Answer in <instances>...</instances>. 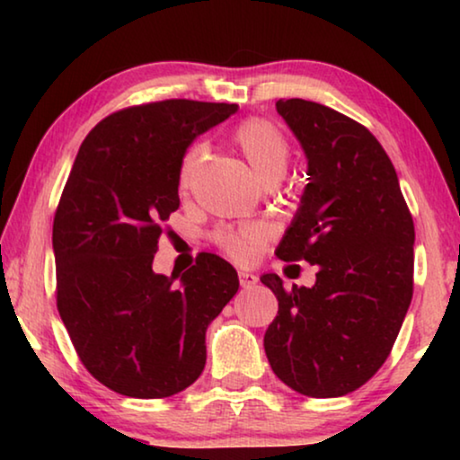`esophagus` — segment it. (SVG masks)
I'll use <instances>...</instances> for the list:
<instances>
[{
    "label": "esophagus",
    "instance_id": "1",
    "mask_svg": "<svg viewBox=\"0 0 460 460\" xmlns=\"http://www.w3.org/2000/svg\"><path fill=\"white\" fill-rule=\"evenodd\" d=\"M238 280H241L243 288H251L257 285V276L253 272H249V270H241V272H238Z\"/></svg>",
    "mask_w": 460,
    "mask_h": 460
}]
</instances>
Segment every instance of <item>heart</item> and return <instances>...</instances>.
I'll use <instances>...</instances> for the list:
<instances>
[{
	"label": "heart",
	"instance_id": "heart-1",
	"mask_svg": "<svg viewBox=\"0 0 460 460\" xmlns=\"http://www.w3.org/2000/svg\"><path fill=\"white\" fill-rule=\"evenodd\" d=\"M232 140L241 153L247 156L249 165L253 172L266 181L280 180L285 175L288 161H291V146H288L287 136L282 134L279 125L266 119H247L232 134ZM207 156V146L203 142H194L192 146L181 156L180 161V188H188L199 167L203 165ZM268 232L260 224H243V226H219L213 232V243L236 261H249L257 255L261 244L266 243Z\"/></svg>",
	"mask_w": 460,
	"mask_h": 460
}]
</instances>
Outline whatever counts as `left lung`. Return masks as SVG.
Segmentation results:
<instances>
[{
  "instance_id": "obj_1",
  "label": "left lung",
  "mask_w": 460,
  "mask_h": 460,
  "mask_svg": "<svg viewBox=\"0 0 460 460\" xmlns=\"http://www.w3.org/2000/svg\"><path fill=\"white\" fill-rule=\"evenodd\" d=\"M307 156V186L276 255L318 266L316 285L261 282L279 299L263 348L282 383L307 398H339L387 360L412 299L414 224L379 140L354 119L279 100Z\"/></svg>"
}]
</instances>
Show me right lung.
I'll use <instances>...</instances> for the list:
<instances>
[{
    "instance_id": "1",
    "label": "right lung",
    "mask_w": 460,
    "mask_h": 460,
    "mask_svg": "<svg viewBox=\"0 0 460 460\" xmlns=\"http://www.w3.org/2000/svg\"><path fill=\"white\" fill-rule=\"evenodd\" d=\"M236 109L197 100L129 106L81 144L54 216L56 305L79 360L112 392L169 398L203 373L207 326L236 295V270L200 253L184 274L165 276L153 260L180 207L181 156Z\"/></svg>"
}]
</instances>
